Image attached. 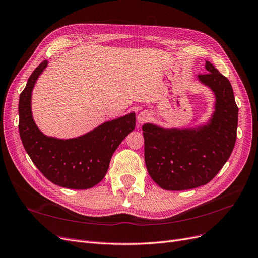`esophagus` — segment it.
Masks as SVG:
<instances>
[{"instance_id": "1", "label": "esophagus", "mask_w": 258, "mask_h": 258, "mask_svg": "<svg viewBox=\"0 0 258 258\" xmlns=\"http://www.w3.org/2000/svg\"><path fill=\"white\" fill-rule=\"evenodd\" d=\"M149 117H150L149 112H147V111H143V112H141V113H140L139 116H138V121H139L140 123H143V122L147 121V120L149 119Z\"/></svg>"}]
</instances>
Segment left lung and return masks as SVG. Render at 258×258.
Wrapping results in <instances>:
<instances>
[{
	"label": "left lung",
	"instance_id": "left-lung-1",
	"mask_svg": "<svg viewBox=\"0 0 258 258\" xmlns=\"http://www.w3.org/2000/svg\"><path fill=\"white\" fill-rule=\"evenodd\" d=\"M208 73L198 75L215 95L210 120L196 128L142 127L149 176L166 190H186L208 184L229 160L236 142L238 108L229 79L205 61Z\"/></svg>",
	"mask_w": 258,
	"mask_h": 258
}]
</instances>
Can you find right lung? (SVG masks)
<instances>
[{
    "mask_svg": "<svg viewBox=\"0 0 258 258\" xmlns=\"http://www.w3.org/2000/svg\"><path fill=\"white\" fill-rule=\"evenodd\" d=\"M41 62L29 76L19 99V132L23 146L43 176L61 187L87 189L105 178L112 154L136 127V113L108 120L74 139L46 137L32 114V92L47 67Z\"/></svg>",
    "mask_w": 258,
    "mask_h": 258,
    "instance_id": "right-lung-1",
    "label": "right lung"
}]
</instances>
